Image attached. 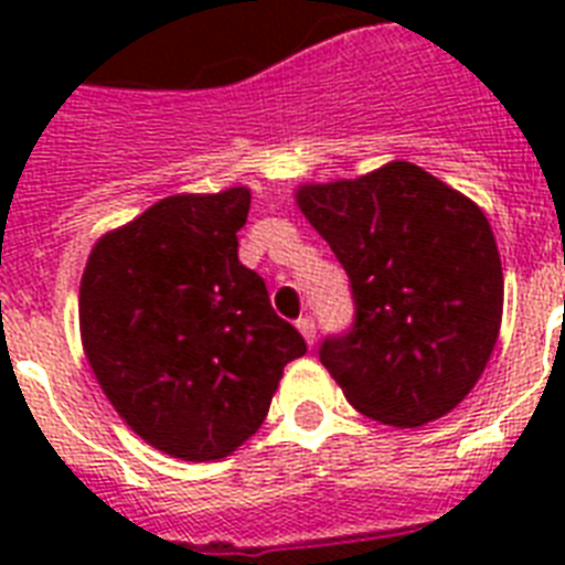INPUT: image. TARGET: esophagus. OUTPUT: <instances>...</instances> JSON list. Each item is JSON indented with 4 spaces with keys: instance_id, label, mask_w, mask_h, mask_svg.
I'll use <instances>...</instances> for the list:
<instances>
[{
    "instance_id": "esophagus-1",
    "label": "esophagus",
    "mask_w": 565,
    "mask_h": 565,
    "mask_svg": "<svg viewBox=\"0 0 565 565\" xmlns=\"http://www.w3.org/2000/svg\"><path fill=\"white\" fill-rule=\"evenodd\" d=\"M296 328H299V334L305 337V343L313 345V340H317V322L310 317H301L299 322H296Z\"/></svg>"
}]
</instances>
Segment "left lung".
<instances>
[{
	"mask_svg": "<svg viewBox=\"0 0 565 565\" xmlns=\"http://www.w3.org/2000/svg\"><path fill=\"white\" fill-rule=\"evenodd\" d=\"M296 204L352 278V331L319 349L349 404L395 428L455 411L487 370L504 310L481 207L407 161L301 184Z\"/></svg>",
	"mask_w": 565,
	"mask_h": 565,
	"instance_id": "1",
	"label": "left lung"
}]
</instances>
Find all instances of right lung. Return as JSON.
Instances as JSON below:
<instances>
[{"instance_id":"right-lung-1","label":"right lung","mask_w":565,"mask_h":565,"mask_svg":"<svg viewBox=\"0 0 565 565\" xmlns=\"http://www.w3.org/2000/svg\"><path fill=\"white\" fill-rule=\"evenodd\" d=\"M252 193H175L96 239L78 328L102 393L137 437L190 463L260 425L284 366L308 352L237 257Z\"/></svg>"}]
</instances>
